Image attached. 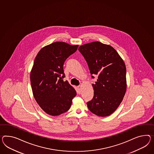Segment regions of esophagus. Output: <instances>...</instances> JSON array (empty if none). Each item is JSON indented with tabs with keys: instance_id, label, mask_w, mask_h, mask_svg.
Segmentation results:
<instances>
[{
	"instance_id": "obj_1",
	"label": "esophagus",
	"mask_w": 154,
	"mask_h": 154,
	"mask_svg": "<svg viewBox=\"0 0 154 154\" xmlns=\"http://www.w3.org/2000/svg\"><path fill=\"white\" fill-rule=\"evenodd\" d=\"M77 92H78V94L81 93V86L77 87Z\"/></svg>"
}]
</instances>
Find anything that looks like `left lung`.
I'll return each mask as SVG.
<instances>
[{
  "instance_id": "8db88e82",
  "label": "left lung",
  "mask_w": 154,
  "mask_h": 154,
  "mask_svg": "<svg viewBox=\"0 0 154 154\" xmlns=\"http://www.w3.org/2000/svg\"><path fill=\"white\" fill-rule=\"evenodd\" d=\"M79 51L87 61L91 78L98 76L92 84L94 96L87 102L88 109L98 116H108L117 109L126 93L125 63L114 48L98 41L82 45Z\"/></svg>"
}]
</instances>
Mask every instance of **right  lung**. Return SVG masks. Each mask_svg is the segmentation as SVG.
I'll return each mask as SVG.
<instances>
[{"mask_svg":"<svg viewBox=\"0 0 154 154\" xmlns=\"http://www.w3.org/2000/svg\"><path fill=\"white\" fill-rule=\"evenodd\" d=\"M78 45L56 42L42 48L35 57L30 75L33 94L40 107L53 116L66 112L76 95L63 72V63Z\"/></svg>","mask_w":154,"mask_h":154,"instance_id":"obj_1","label":"right lung"}]
</instances>
